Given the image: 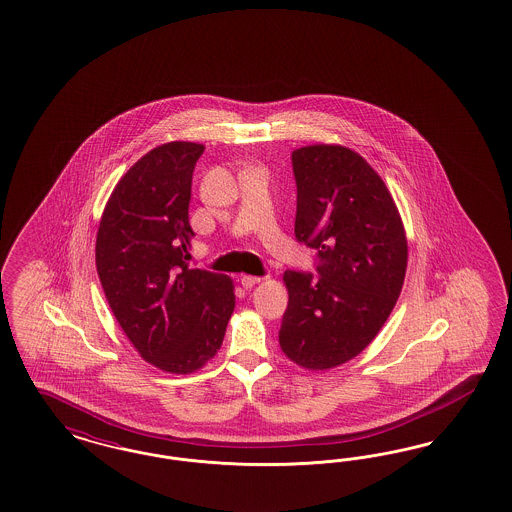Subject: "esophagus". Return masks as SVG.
Segmentation results:
<instances>
[{"mask_svg":"<svg viewBox=\"0 0 512 512\" xmlns=\"http://www.w3.org/2000/svg\"><path fill=\"white\" fill-rule=\"evenodd\" d=\"M260 281H262V279H260V277H254V275H243V277H241V284H243L245 288H252V286H256Z\"/></svg>","mask_w":512,"mask_h":512,"instance_id":"obj_1","label":"esophagus"}]
</instances>
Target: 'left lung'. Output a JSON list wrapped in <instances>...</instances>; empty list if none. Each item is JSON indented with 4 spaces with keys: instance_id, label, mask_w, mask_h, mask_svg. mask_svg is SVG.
Returning <instances> with one entry per match:
<instances>
[{
    "instance_id": "obj_1",
    "label": "left lung",
    "mask_w": 512,
    "mask_h": 512,
    "mask_svg": "<svg viewBox=\"0 0 512 512\" xmlns=\"http://www.w3.org/2000/svg\"><path fill=\"white\" fill-rule=\"evenodd\" d=\"M298 186L294 233L317 248L319 279L284 271V355L322 372L360 355L389 319L408 265L395 199L372 165L340 144L292 152Z\"/></svg>"
}]
</instances>
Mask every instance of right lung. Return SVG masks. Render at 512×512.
Wrapping results in <instances>:
<instances>
[{"instance_id":"right-lung-1","label":"right lung","mask_w":512,"mask_h":512,"mask_svg":"<svg viewBox=\"0 0 512 512\" xmlns=\"http://www.w3.org/2000/svg\"><path fill=\"white\" fill-rule=\"evenodd\" d=\"M203 144L174 140L142 155L115 184L96 233V271L138 355L193 374L226 336L235 309L228 275L190 269L191 176Z\"/></svg>"}]
</instances>
